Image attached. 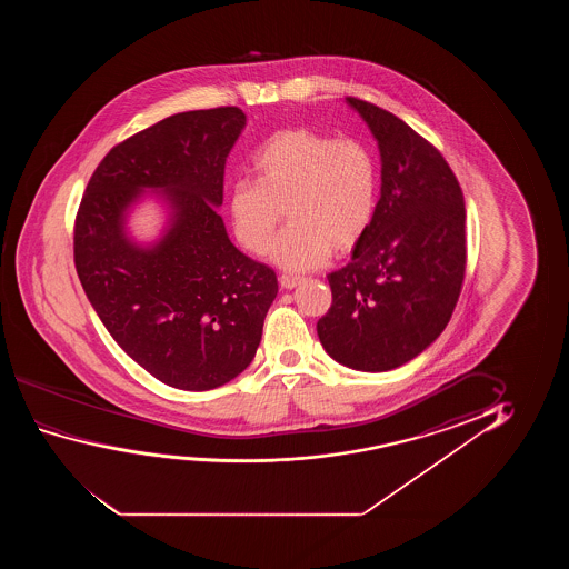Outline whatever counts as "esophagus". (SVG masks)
<instances>
[{
  "label": "esophagus",
  "mask_w": 569,
  "mask_h": 569,
  "mask_svg": "<svg viewBox=\"0 0 569 569\" xmlns=\"http://www.w3.org/2000/svg\"><path fill=\"white\" fill-rule=\"evenodd\" d=\"M280 283L283 289H293L301 283V278L299 276H291V273H281Z\"/></svg>",
  "instance_id": "esophagus-1"
}]
</instances>
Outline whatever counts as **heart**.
<instances>
[{"mask_svg": "<svg viewBox=\"0 0 569 569\" xmlns=\"http://www.w3.org/2000/svg\"><path fill=\"white\" fill-rule=\"evenodd\" d=\"M257 180H234L227 210L237 241L289 272L325 264L332 250L350 249L373 221L379 171L361 141L335 140L309 128L273 133L254 156Z\"/></svg>", "mask_w": 569, "mask_h": 569, "instance_id": "heart-1", "label": "heart"}]
</instances>
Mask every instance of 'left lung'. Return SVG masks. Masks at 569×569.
Listing matches in <instances>:
<instances>
[{
    "label": "left lung",
    "instance_id": "1",
    "mask_svg": "<svg viewBox=\"0 0 569 569\" xmlns=\"http://www.w3.org/2000/svg\"><path fill=\"white\" fill-rule=\"evenodd\" d=\"M346 102L381 151V198L350 264L328 273L332 305L317 322L330 358L358 371H390L436 342L459 301L465 198L443 156L405 120L371 102Z\"/></svg>",
    "mask_w": 569,
    "mask_h": 569
}]
</instances>
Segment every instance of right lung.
<instances>
[{
	"instance_id": "right-lung-1",
	"label": "right lung",
	"mask_w": 569,
	"mask_h": 569,
	"mask_svg": "<svg viewBox=\"0 0 569 569\" xmlns=\"http://www.w3.org/2000/svg\"><path fill=\"white\" fill-rule=\"evenodd\" d=\"M244 124L237 107L164 118L110 149L79 203L73 260L87 299L118 346L174 389H216L242 373L278 296L276 272L229 241L216 210ZM143 189L172 208L151 248L124 233Z\"/></svg>"
}]
</instances>
